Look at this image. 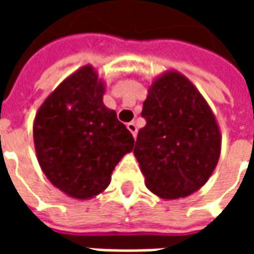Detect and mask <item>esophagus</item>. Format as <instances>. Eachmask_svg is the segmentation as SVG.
Returning <instances> with one entry per match:
<instances>
[{"label":"esophagus","mask_w":254,"mask_h":254,"mask_svg":"<svg viewBox=\"0 0 254 254\" xmlns=\"http://www.w3.org/2000/svg\"><path fill=\"white\" fill-rule=\"evenodd\" d=\"M127 127L129 129V132L133 134V137L136 138V136H137V127H136V124H134V122H129L127 125Z\"/></svg>","instance_id":"esophagus-1"}]
</instances>
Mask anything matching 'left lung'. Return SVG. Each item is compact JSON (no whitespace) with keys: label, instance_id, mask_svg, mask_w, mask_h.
I'll return each mask as SVG.
<instances>
[{"label":"left lung","instance_id":"1","mask_svg":"<svg viewBox=\"0 0 254 254\" xmlns=\"http://www.w3.org/2000/svg\"><path fill=\"white\" fill-rule=\"evenodd\" d=\"M133 154L145 187L165 200L190 196L212 176L222 136L211 107L190 80L174 69L148 87Z\"/></svg>","mask_w":254,"mask_h":254}]
</instances>
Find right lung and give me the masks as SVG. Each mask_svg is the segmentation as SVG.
<instances>
[{
    "instance_id": "1",
    "label": "right lung",
    "mask_w": 254,
    "mask_h": 254,
    "mask_svg": "<svg viewBox=\"0 0 254 254\" xmlns=\"http://www.w3.org/2000/svg\"><path fill=\"white\" fill-rule=\"evenodd\" d=\"M106 85L92 65L67 76L36 111L34 144L42 171L66 196L88 200L134 145L132 133L103 103Z\"/></svg>"
}]
</instances>
